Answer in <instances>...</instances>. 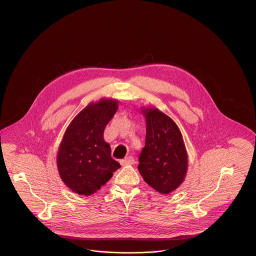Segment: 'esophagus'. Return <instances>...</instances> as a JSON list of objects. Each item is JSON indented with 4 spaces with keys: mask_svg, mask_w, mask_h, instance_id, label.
I'll return each mask as SVG.
<instances>
[{
    "mask_svg": "<svg viewBox=\"0 0 256 256\" xmlns=\"http://www.w3.org/2000/svg\"><path fill=\"white\" fill-rule=\"evenodd\" d=\"M122 166H128V165H132L134 163V158L132 156H128L126 159H122L120 161Z\"/></svg>",
    "mask_w": 256,
    "mask_h": 256,
    "instance_id": "obj_1",
    "label": "esophagus"
}]
</instances>
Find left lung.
I'll use <instances>...</instances> for the list:
<instances>
[{"label": "left lung", "instance_id": "left-lung-1", "mask_svg": "<svg viewBox=\"0 0 256 256\" xmlns=\"http://www.w3.org/2000/svg\"><path fill=\"white\" fill-rule=\"evenodd\" d=\"M146 119V142L138 170L144 180L159 193L174 191L183 182L188 156L176 124L160 110L143 108Z\"/></svg>", "mask_w": 256, "mask_h": 256}]
</instances>
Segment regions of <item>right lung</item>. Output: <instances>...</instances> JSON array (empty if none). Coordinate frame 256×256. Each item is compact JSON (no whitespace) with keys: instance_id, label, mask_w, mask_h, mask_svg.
<instances>
[{"instance_id":"1","label":"right lung","mask_w":256,"mask_h":256,"mask_svg":"<svg viewBox=\"0 0 256 256\" xmlns=\"http://www.w3.org/2000/svg\"><path fill=\"white\" fill-rule=\"evenodd\" d=\"M118 110V102L102 98L82 110L68 126L56 163L62 182L78 195L96 193L121 165L111 158L104 132Z\"/></svg>"}]
</instances>
